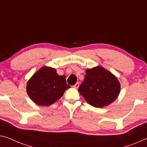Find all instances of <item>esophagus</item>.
<instances>
[{
  "label": "esophagus",
  "mask_w": 147,
  "mask_h": 147,
  "mask_svg": "<svg viewBox=\"0 0 147 147\" xmlns=\"http://www.w3.org/2000/svg\"><path fill=\"white\" fill-rule=\"evenodd\" d=\"M73 87L74 88H78L79 87V83H78V82H76V84L74 85Z\"/></svg>",
  "instance_id": "obj_1"
}]
</instances>
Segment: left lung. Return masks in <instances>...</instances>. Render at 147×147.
<instances>
[{"label": "left lung", "instance_id": "8db88e82", "mask_svg": "<svg viewBox=\"0 0 147 147\" xmlns=\"http://www.w3.org/2000/svg\"><path fill=\"white\" fill-rule=\"evenodd\" d=\"M121 91L117 78L101 66L86 70L84 80L78 88L83 98L96 108L108 106L117 99Z\"/></svg>", "mask_w": 147, "mask_h": 147}]
</instances>
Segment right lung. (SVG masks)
I'll list each match as a JSON object with an SVG mask.
<instances>
[{"instance_id":"add662e5","label":"right lung","mask_w":147,"mask_h":147,"mask_svg":"<svg viewBox=\"0 0 147 147\" xmlns=\"http://www.w3.org/2000/svg\"><path fill=\"white\" fill-rule=\"evenodd\" d=\"M66 76H60L55 69L43 66L39 69L28 81L26 92L36 104L48 106L57 101L69 89Z\"/></svg>"}]
</instances>
